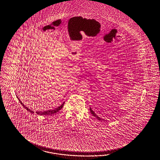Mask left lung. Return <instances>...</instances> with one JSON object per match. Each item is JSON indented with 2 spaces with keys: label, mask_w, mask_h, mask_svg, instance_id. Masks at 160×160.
Masks as SVG:
<instances>
[{
  "label": "left lung",
  "mask_w": 160,
  "mask_h": 160,
  "mask_svg": "<svg viewBox=\"0 0 160 160\" xmlns=\"http://www.w3.org/2000/svg\"><path fill=\"white\" fill-rule=\"evenodd\" d=\"M90 112H91V113L92 114V116L94 117H96V118L98 119V120H102V118H100L99 117L97 116V114L94 112V111H92V108L91 107H90Z\"/></svg>",
  "instance_id": "8db88e82"
}]
</instances>
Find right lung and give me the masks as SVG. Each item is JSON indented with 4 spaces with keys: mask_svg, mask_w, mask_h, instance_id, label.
<instances>
[{
    "mask_svg": "<svg viewBox=\"0 0 160 160\" xmlns=\"http://www.w3.org/2000/svg\"><path fill=\"white\" fill-rule=\"evenodd\" d=\"M18 97V100H19V102H20V104L23 106L24 108H25L28 112H32V113H33L34 112L33 111H32V110H30V109H29V108H28L25 105H24L23 104V102H22L20 100L19 98H18V97ZM64 102H63V104L60 106L58 107V108H55V109H54V110H48V111H44V112H36L38 114H39V115H42V116H50V115H52V114H56V113H57L58 112H59L62 108V107H63V105H64Z\"/></svg>",
    "mask_w": 160,
    "mask_h": 160,
    "instance_id": "right-lung-1",
    "label": "right lung"
}]
</instances>
